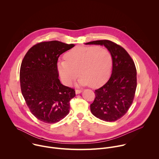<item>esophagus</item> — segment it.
<instances>
[{
  "label": "esophagus",
  "instance_id": "34e87169",
  "mask_svg": "<svg viewBox=\"0 0 159 159\" xmlns=\"http://www.w3.org/2000/svg\"><path fill=\"white\" fill-rule=\"evenodd\" d=\"M82 92V90H75V93H76V94H80Z\"/></svg>",
  "mask_w": 159,
  "mask_h": 159
}]
</instances>
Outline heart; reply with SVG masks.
I'll return each instance as SVG.
<instances>
[{
    "instance_id": "b5f03b06",
    "label": "heart",
    "mask_w": 159,
    "mask_h": 159,
    "mask_svg": "<svg viewBox=\"0 0 159 159\" xmlns=\"http://www.w3.org/2000/svg\"><path fill=\"white\" fill-rule=\"evenodd\" d=\"M65 61L57 63L58 74L63 83L70 86L79 75V84L98 87L108 79L112 66L111 53L97 46H79L65 56Z\"/></svg>"
}]
</instances>
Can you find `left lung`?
Returning <instances> with one entry per match:
<instances>
[{
    "instance_id": "1",
    "label": "left lung",
    "mask_w": 159,
    "mask_h": 159,
    "mask_svg": "<svg viewBox=\"0 0 159 159\" xmlns=\"http://www.w3.org/2000/svg\"><path fill=\"white\" fill-rule=\"evenodd\" d=\"M85 44L104 46L112 57V70L109 80L95 90L90 111L96 118L108 122L123 116L131 105L137 89V70L128 52L109 40L90 41Z\"/></svg>"
}]
</instances>
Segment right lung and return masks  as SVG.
Masks as SVG:
<instances>
[{"label":"right lung","mask_w":159,"mask_h":159,"mask_svg":"<svg viewBox=\"0 0 159 159\" xmlns=\"http://www.w3.org/2000/svg\"><path fill=\"white\" fill-rule=\"evenodd\" d=\"M74 44L44 41L31 47L22 61L20 85L22 94L32 114L39 121L55 123L69 112L74 89L63 85L58 79L57 61Z\"/></svg>","instance_id":"right-lung-1"}]
</instances>
